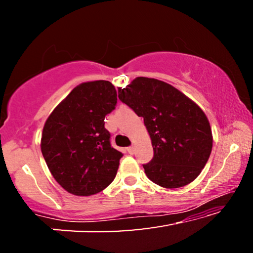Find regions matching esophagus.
<instances>
[{"label": "esophagus", "mask_w": 253, "mask_h": 253, "mask_svg": "<svg viewBox=\"0 0 253 253\" xmlns=\"http://www.w3.org/2000/svg\"><path fill=\"white\" fill-rule=\"evenodd\" d=\"M127 152H129L130 154H133V153H134V146H130V147H127Z\"/></svg>", "instance_id": "esophagus-1"}]
</instances>
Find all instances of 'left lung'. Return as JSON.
<instances>
[{
    "mask_svg": "<svg viewBox=\"0 0 253 253\" xmlns=\"http://www.w3.org/2000/svg\"><path fill=\"white\" fill-rule=\"evenodd\" d=\"M119 99L144 117L154 155L143 165L155 184L182 188L198 177L213 146L212 130L202 108L181 91L154 78L137 77Z\"/></svg>",
    "mask_w": 253,
    "mask_h": 253,
    "instance_id": "1",
    "label": "left lung"
}]
</instances>
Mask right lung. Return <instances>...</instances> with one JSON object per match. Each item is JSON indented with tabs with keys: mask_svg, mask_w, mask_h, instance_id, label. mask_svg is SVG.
<instances>
[{
	"mask_svg": "<svg viewBox=\"0 0 253 253\" xmlns=\"http://www.w3.org/2000/svg\"><path fill=\"white\" fill-rule=\"evenodd\" d=\"M116 102L110 82L83 83L44 123L41 152L53 177L69 193L95 195L115 178L123 154L110 145L105 117Z\"/></svg>",
	"mask_w": 253,
	"mask_h": 253,
	"instance_id": "right-lung-1",
	"label": "right lung"
}]
</instances>
